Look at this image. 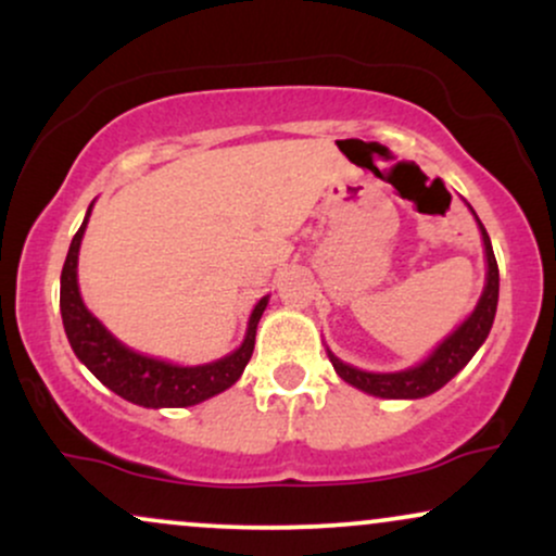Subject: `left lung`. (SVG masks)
Here are the masks:
<instances>
[{"label": "left lung", "mask_w": 556, "mask_h": 556, "mask_svg": "<svg viewBox=\"0 0 556 556\" xmlns=\"http://www.w3.org/2000/svg\"><path fill=\"white\" fill-rule=\"evenodd\" d=\"M473 212V208H470ZM476 216V212H473ZM478 227H481L483 248H486V287H483V295L478 300L476 311L465 321L452 331L446 340L439 344L437 350L418 366L407 368V371L397 374H371L361 371V368L348 366L337 355H331L329 361L334 366V371L340 374V379L348 381V384L363 389V392L374 394V397H387V400H418L429 397V394L442 389L446 381L455 374H460L468 361L473 358L476 350L481 348L483 340L489 337L491 324H494L496 316V300H500V266H496L494 251H491V240L483 229L481 219L476 216Z\"/></svg>", "instance_id": "8db88e82"}]
</instances>
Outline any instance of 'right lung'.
<instances>
[{"label":"right lung","instance_id":"1","mask_svg":"<svg viewBox=\"0 0 556 556\" xmlns=\"http://www.w3.org/2000/svg\"><path fill=\"white\" fill-rule=\"evenodd\" d=\"M88 216H91V208H88L86 219H83L80 229L75 232L73 242H70L60 285L62 324H65L70 348L78 355L83 366L101 384L110 387L114 394L143 407L198 405V402L214 397V394L232 387L240 379V374L245 371L248 361H251L253 344H256L258 318L264 314L269 298L258 300L251 314V321H248L245 340H242L235 353L225 355V358L206 363V366H175V363L140 355L136 350L125 348L119 340H114L110 331L104 329V324L83 305L78 290V251Z\"/></svg>","mask_w":556,"mask_h":556}]
</instances>
